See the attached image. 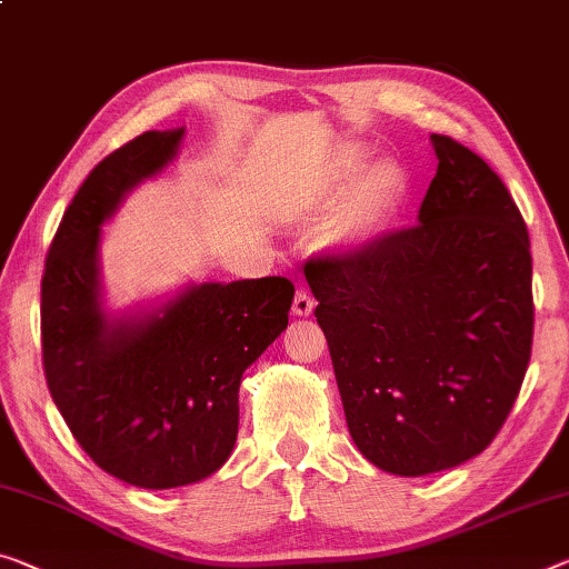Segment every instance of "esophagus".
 <instances>
[{
  "mask_svg": "<svg viewBox=\"0 0 569 569\" xmlns=\"http://www.w3.org/2000/svg\"><path fill=\"white\" fill-rule=\"evenodd\" d=\"M312 310H315V297L310 295V290H305V287H300V290L295 292L292 312L297 315V318H308V315H312Z\"/></svg>",
  "mask_w": 569,
  "mask_h": 569,
  "instance_id": "obj_1",
  "label": "esophagus"
}]
</instances>
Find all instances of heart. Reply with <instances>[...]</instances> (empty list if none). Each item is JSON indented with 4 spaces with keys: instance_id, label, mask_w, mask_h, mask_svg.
<instances>
[{
    "instance_id": "b5f03b06",
    "label": "heart",
    "mask_w": 569,
    "mask_h": 569,
    "mask_svg": "<svg viewBox=\"0 0 569 569\" xmlns=\"http://www.w3.org/2000/svg\"><path fill=\"white\" fill-rule=\"evenodd\" d=\"M361 152H351L343 162L338 164L336 172L328 178H320L305 186L300 193L292 198L290 216L292 218H310L330 211L338 203V198L351 186L356 172L361 170ZM399 190V170L389 162H379L366 172V178L353 188L348 196L343 211L336 218V236L338 239H358L373 226L376 218L383 213V208L391 203V198Z\"/></svg>"
}]
</instances>
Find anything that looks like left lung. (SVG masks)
<instances>
[{"label": "left lung", "instance_id": "left-lung-1", "mask_svg": "<svg viewBox=\"0 0 569 569\" xmlns=\"http://www.w3.org/2000/svg\"><path fill=\"white\" fill-rule=\"evenodd\" d=\"M432 144L419 223L305 264L348 430L395 476L483 452L519 397L535 336L517 203L473 150L445 134Z\"/></svg>", "mask_w": 569, "mask_h": 569}]
</instances>
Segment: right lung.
<instances>
[{"mask_svg":"<svg viewBox=\"0 0 569 569\" xmlns=\"http://www.w3.org/2000/svg\"><path fill=\"white\" fill-rule=\"evenodd\" d=\"M186 129L144 132L96 164L66 208L42 274V369L96 466L137 488H178L229 460L241 376L287 328L284 277L193 284L142 320L99 300L101 223L168 164Z\"/></svg>","mask_w":569,"mask_h":569,"instance_id":"1","label":"right lung"}]
</instances>
